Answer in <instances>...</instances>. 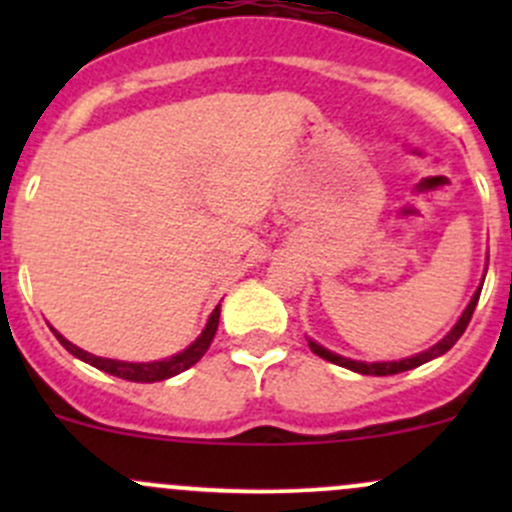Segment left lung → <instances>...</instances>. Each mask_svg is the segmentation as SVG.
Here are the masks:
<instances>
[{"label": "left lung", "mask_w": 512, "mask_h": 512, "mask_svg": "<svg viewBox=\"0 0 512 512\" xmlns=\"http://www.w3.org/2000/svg\"><path fill=\"white\" fill-rule=\"evenodd\" d=\"M478 297H480V287L476 289V294H473V297H471V302H468L466 312L461 314V319H458V322H456V327H453L451 332H448L446 337L441 339V342L433 344L431 349H426V352H421V354H416V356H409V359H399V361H369V364H366V361H354V359H347V356H339V354L329 352V349H324L322 344L312 342V339H309V349H312V352L317 354V356H322V359L332 361V364L344 366V369H352V371H356V374H366V376L401 374V371L416 369V366H421V364H426V361L436 359V356L446 354L448 349H451L453 344H456L458 339H461V334L466 332L468 322H471V317H473V309H476V304H478Z\"/></svg>", "instance_id": "1"}]
</instances>
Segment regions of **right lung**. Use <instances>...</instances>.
Masks as SVG:
<instances>
[{"label":"right lung","instance_id":"1","mask_svg":"<svg viewBox=\"0 0 512 512\" xmlns=\"http://www.w3.org/2000/svg\"><path fill=\"white\" fill-rule=\"evenodd\" d=\"M218 322H220V304L213 309V314H210L208 324H205L203 334H200L198 339H195L193 344H190L188 349H183L180 354H173L170 359H160V361H143V364H133V361H118V359H103V356H96V354H89L84 352V349H79L76 344H71L69 339L61 337L56 329H51L54 332V337L59 339L61 347H66V352H71L76 356V359L86 361V364L96 366V369L106 371V374L111 376H118V379H126V381H138V384H153V381H163V379H170V376L180 374V371L190 369L193 364H198L200 359H203V354L208 352L210 342H213L215 332H218Z\"/></svg>","mask_w":512,"mask_h":512}]
</instances>
